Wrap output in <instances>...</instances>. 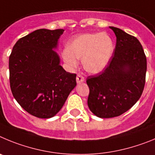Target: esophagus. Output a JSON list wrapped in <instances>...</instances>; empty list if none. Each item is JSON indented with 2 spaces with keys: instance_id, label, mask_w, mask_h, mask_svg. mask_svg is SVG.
<instances>
[{
  "instance_id": "obj_1",
  "label": "esophagus",
  "mask_w": 155,
  "mask_h": 155,
  "mask_svg": "<svg viewBox=\"0 0 155 155\" xmlns=\"http://www.w3.org/2000/svg\"><path fill=\"white\" fill-rule=\"evenodd\" d=\"M85 81V78L83 77V76L81 74H78L77 76H76V82L77 83H80L82 82H84Z\"/></svg>"
}]
</instances>
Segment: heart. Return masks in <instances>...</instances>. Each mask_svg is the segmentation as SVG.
<instances>
[{
  "instance_id": "b5f03b06",
  "label": "heart",
  "mask_w": 155,
  "mask_h": 155,
  "mask_svg": "<svg viewBox=\"0 0 155 155\" xmlns=\"http://www.w3.org/2000/svg\"><path fill=\"white\" fill-rule=\"evenodd\" d=\"M114 44L107 34H84L69 43L67 50L62 52L63 59L71 68H76L77 59H83L85 70L96 74L104 70L110 61Z\"/></svg>"
}]
</instances>
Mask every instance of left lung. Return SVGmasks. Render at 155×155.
Wrapping results in <instances>:
<instances>
[{
  "instance_id": "left-lung-1",
  "label": "left lung",
  "mask_w": 155,
  "mask_h": 155,
  "mask_svg": "<svg viewBox=\"0 0 155 155\" xmlns=\"http://www.w3.org/2000/svg\"><path fill=\"white\" fill-rule=\"evenodd\" d=\"M110 28L117 37L114 55L104 70L86 79L88 107L101 118L118 117L136 104L147 71V58L138 39L118 28Z\"/></svg>"
}]
</instances>
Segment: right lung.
Masks as SVG:
<instances>
[{"label": "right lung", "instance_id": "obj_1", "mask_svg": "<svg viewBox=\"0 0 155 155\" xmlns=\"http://www.w3.org/2000/svg\"><path fill=\"white\" fill-rule=\"evenodd\" d=\"M63 29H38L15 43L9 57L12 93L28 114L38 118L52 117L63 107L76 86V74L59 65L52 48Z\"/></svg>", "mask_w": 155, "mask_h": 155}]
</instances>
